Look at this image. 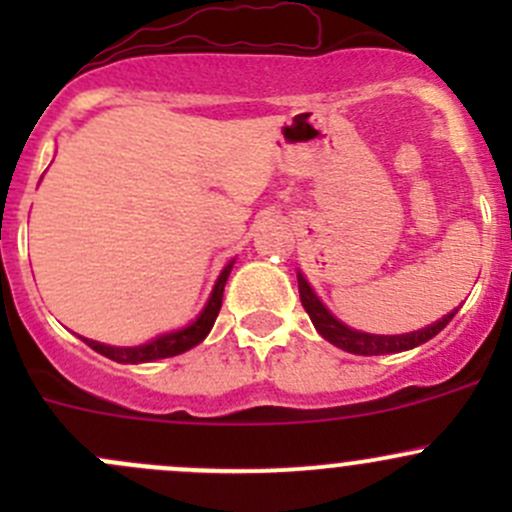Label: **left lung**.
<instances>
[{"mask_svg":"<svg viewBox=\"0 0 512 512\" xmlns=\"http://www.w3.org/2000/svg\"><path fill=\"white\" fill-rule=\"evenodd\" d=\"M297 285H299V299H302V307L307 309L309 319L317 327V332L327 339L329 344L334 347L344 349L349 354H359V356H379V354H396V352H409V349L421 347L423 342L436 337L443 327L453 319V314L458 309H453L451 314H446L438 322L428 324V327L418 329V332L411 334H366V332H356V329L347 327L344 322H339L322 302L314 294V289L309 287V282L304 280L302 272H297Z\"/></svg>","mask_w":512,"mask_h":512,"instance_id":"obj_1","label":"left lung"}]
</instances>
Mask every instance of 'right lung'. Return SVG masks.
I'll return each mask as SVG.
<instances>
[{"mask_svg": "<svg viewBox=\"0 0 512 512\" xmlns=\"http://www.w3.org/2000/svg\"><path fill=\"white\" fill-rule=\"evenodd\" d=\"M232 262H227L225 270L220 272L218 282H215L213 294H210L208 304L200 312V317L195 319L193 324L183 329H175V332L160 334V337L153 339V342L141 344V347H108V344L94 342V339H84L91 349L98 354L108 356V359L118 361V364H143V361H156V359H168V356H178L188 349H193L195 344L203 342L208 337V332L213 329L215 319H218L220 307H223V292H225V282L230 277Z\"/></svg>", "mask_w": 512, "mask_h": 512, "instance_id": "add662e5", "label": "right lung"}]
</instances>
